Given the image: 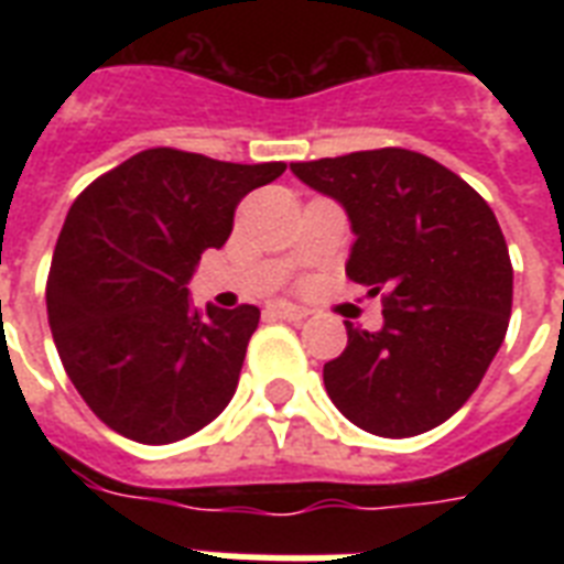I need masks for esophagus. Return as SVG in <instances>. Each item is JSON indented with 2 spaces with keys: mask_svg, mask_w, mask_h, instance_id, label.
Masks as SVG:
<instances>
[{
  "mask_svg": "<svg viewBox=\"0 0 564 564\" xmlns=\"http://www.w3.org/2000/svg\"><path fill=\"white\" fill-rule=\"evenodd\" d=\"M265 313L274 318H283V322H301V318L310 316V310L304 307H295V304H286V301H274L265 307Z\"/></svg>",
  "mask_w": 564,
  "mask_h": 564,
  "instance_id": "1",
  "label": "esophagus"
}]
</instances>
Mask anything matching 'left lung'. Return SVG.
<instances>
[{
  "mask_svg": "<svg viewBox=\"0 0 564 564\" xmlns=\"http://www.w3.org/2000/svg\"><path fill=\"white\" fill-rule=\"evenodd\" d=\"M343 204L357 234L345 274L380 289L383 327L348 325L325 362L336 410L375 436H419L480 386L512 313V263L495 213L456 172L410 149L290 163Z\"/></svg>",
  "mask_w": 564,
  "mask_h": 564,
  "instance_id": "1",
  "label": "left lung"
}]
</instances>
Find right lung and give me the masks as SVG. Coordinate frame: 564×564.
Here are the masks:
<instances>
[{
	"label": "right lung",
	"instance_id": "obj_1",
	"mask_svg": "<svg viewBox=\"0 0 564 564\" xmlns=\"http://www.w3.org/2000/svg\"><path fill=\"white\" fill-rule=\"evenodd\" d=\"M283 170L158 145L73 202L48 269V327L84 403L119 436L170 445L234 398L260 310L204 316L187 281L225 246L237 204Z\"/></svg>",
	"mask_w": 564,
	"mask_h": 564
}]
</instances>
